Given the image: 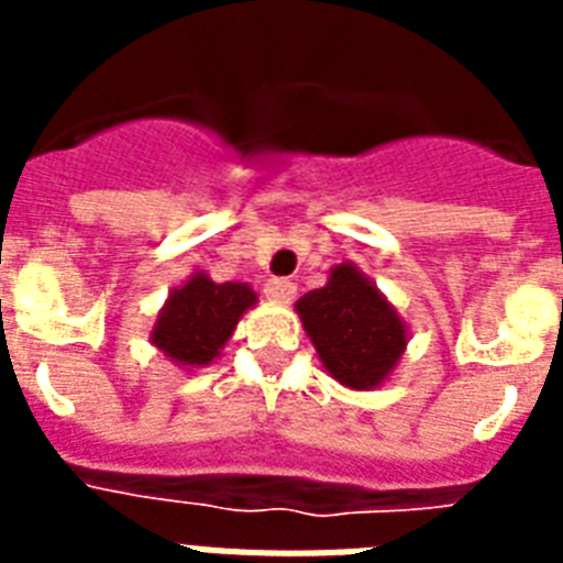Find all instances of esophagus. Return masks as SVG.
<instances>
[{"mask_svg":"<svg viewBox=\"0 0 563 563\" xmlns=\"http://www.w3.org/2000/svg\"><path fill=\"white\" fill-rule=\"evenodd\" d=\"M265 298L274 300V303H291L295 300V283L283 280V277H272V280L265 283Z\"/></svg>","mask_w":563,"mask_h":563,"instance_id":"esophagus-1","label":"esophagus"}]
</instances>
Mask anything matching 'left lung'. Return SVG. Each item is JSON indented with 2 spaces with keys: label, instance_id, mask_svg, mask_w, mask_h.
Segmentation results:
<instances>
[{
  "label": "left lung",
  "instance_id": "1",
  "mask_svg": "<svg viewBox=\"0 0 563 563\" xmlns=\"http://www.w3.org/2000/svg\"><path fill=\"white\" fill-rule=\"evenodd\" d=\"M324 371L351 391H374L400 365L409 324L360 265H333L321 289L295 303Z\"/></svg>",
  "mask_w": 563,
  "mask_h": 563
}]
</instances>
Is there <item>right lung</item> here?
I'll return each instance as SVG.
<instances>
[{
	"label": "right lung",
	"mask_w": 563,
	"mask_h": 563,
	"mask_svg": "<svg viewBox=\"0 0 563 563\" xmlns=\"http://www.w3.org/2000/svg\"><path fill=\"white\" fill-rule=\"evenodd\" d=\"M256 291L247 283H216L207 272L169 291L157 312L148 342L180 371L207 368L216 362L236 330L239 318L256 307Z\"/></svg>",
	"instance_id": "right-lung-1"
}]
</instances>
